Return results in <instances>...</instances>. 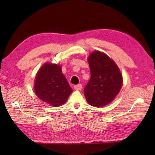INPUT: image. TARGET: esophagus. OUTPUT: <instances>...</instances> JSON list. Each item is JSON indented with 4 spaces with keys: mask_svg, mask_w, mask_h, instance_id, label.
I'll return each mask as SVG.
<instances>
[{
    "mask_svg": "<svg viewBox=\"0 0 155 155\" xmlns=\"http://www.w3.org/2000/svg\"><path fill=\"white\" fill-rule=\"evenodd\" d=\"M74 88L76 90H81L82 89V85L81 84H78V85H76L74 86Z\"/></svg>",
    "mask_w": 155,
    "mask_h": 155,
    "instance_id": "1",
    "label": "esophagus"
}]
</instances>
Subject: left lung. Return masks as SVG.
Listing matches in <instances>:
<instances>
[{
	"label": "left lung",
	"instance_id": "left-lung-1",
	"mask_svg": "<svg viewBox=\"0 0 155 155\" xmlns=\"http://www.w3.org/2000/svg\"><path fill=\"white\" fill-rule=\"evenodd\" d=\"M88 61L91 78L84 88V94L90 105L103 107L119 93L122 76L115 62L103 52L94 51Z\"/></svg>",
	"mask_w": 155,
	"mask_h": 155
}]
</instances>
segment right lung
<instances>
[{"label": "right lung", "instance_id": "right-lung-1", "mask_svg": "<svg viewBox=\"0 0 155 155\" xmlns=\"http://www.w3.org/2000/svg\"><path fill=\"white\" fill-rule=\"evenodd\" d=\"M34 87L39 98L54 107L64 104L72 92L61 66L57 64L42 65L36 75Z\"/></svg>", "mask_w": 155, "mask_h": 155}]
</instances>
